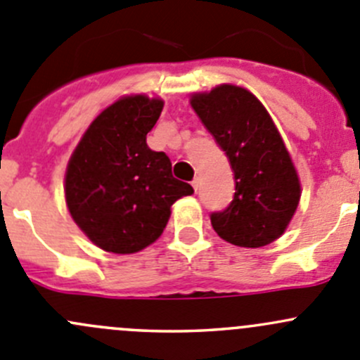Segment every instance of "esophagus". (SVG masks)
I'll return each instance as SVG.
<instances>
[{
	"mask_svg": "<svg viewBox=\"0 0 360 360\" xmlns=\"http://www.w3.org/2000/svg\"><path fill=\"white\" fill-rule=\"evenodd\" d=\"M191 186H193V190H195V191L198 190V186H200V181H198V177H195V179L191 181Z\"/></svg>",
	"mask_w": 360,
	"mask_h": 360,
	"instance_id": "obj_1",
	"label": "esophagus"
}]
</instances>
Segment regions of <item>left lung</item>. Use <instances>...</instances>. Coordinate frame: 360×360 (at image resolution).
<instances>
[{"instance_id":"obj_1","label":"left lung","mask_w":360,"mask_h":360,"mask_svg":"<svg viewBox=\"0 0 360 360\" xmlns=\"http://www.w3.org/2000/svg\"><path fill=\"white\" fill-rule=\"evenodd\" d=\"M190 103L235 176L233 200L210 214L212 228L238 248L271 244L285 231L301 197L297 172L274 120L256 96L237 85L195 94Z\"/></svg>"}]
</instances>
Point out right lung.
Wrapping results in <instances>:
<instances>
[{
    "mask_svg": "<svg viewBox=\"0 0 360 360\" xmlns=\"http://www.w3.org/2000/svg\"><path fill=\"white\" fill-rule=\"evenodd\" d=\"M162 110V99L122 97L90 123L68 163L69 214L108 252L132 254L153 244L172 203L193 193L172 176L169 157L146 144Z\"/></svg>",
    "mask_w": 360,
    "mask_h": 360,
    "instance_id": "obj_1",
    "label": "right lung"
}]
</instances>
